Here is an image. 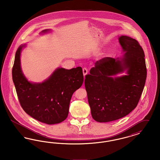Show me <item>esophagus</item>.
I'll list each match as a JSON object with an SVG mask.
<instances>
[{"mask_svg":"<svg viewBox=\"0 0 160 160\" xmlns=\"http://www.w3.org/2000/svg\"><path fill=\"white\" fill-rule=\"evenodd\" d=\"M88 69L86 68H83V76H85L87 74H88Z\"/></svg>","mask_w":160,"mask_h":160,"instance_id":"34e87169","label":"esophagus"}]
</instances>
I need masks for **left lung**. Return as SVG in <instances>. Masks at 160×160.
I'll return each instance as SVG.
<instances>
[{"mask_svg":"<svg viewBox=\"0 0 160 160\" xmlns=\"http://www.w3.org/2000/svg\"><path fill=\"white\" fill-rule=\"evenodd\" d=\"M123 52L121 58L106 57L97 61L84 84L93 119L113 121L129 114L136 107L145 86L147 71L145 53L136 39L119 38ZM127 70V75L113 78Z\"/></svg>","mask_w":160,"mask_h":160,"instance_id":"obj_1","label":"left lung"}]
</instances>
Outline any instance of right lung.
I'll return each instance as SVG.
<instances>
[{
	"mask_svg": "<svg viewBox=\"0 0 160 160\" xmlns=\"http://www.w3.org/2000/svg\"><path fill=\"white\" fill-rule=\"evenodd\" d=\"M24 47L18 48L12 70L21 106L27 114L39 122L51 125L63 121L68 116L73 93L83 83L82 68H59L42 83H31L24 76L20 66V54Z\"/></svg>",
	"mask_w": 160,
	"mask_h": 160,
	"instance_id": "right-lung-1",
	"label": "right lung"
}]
</instances>
